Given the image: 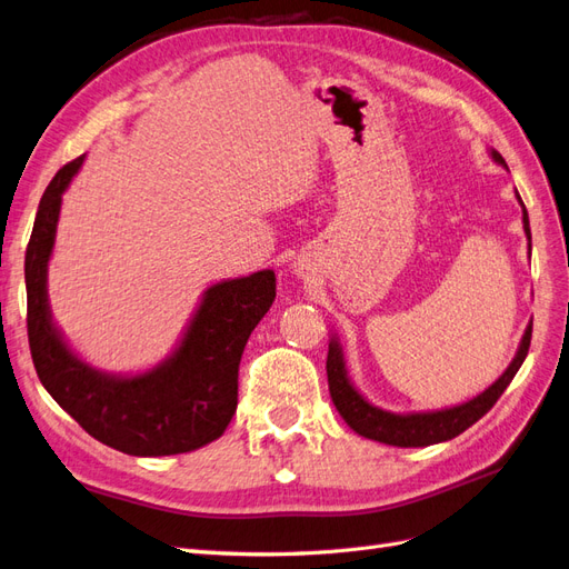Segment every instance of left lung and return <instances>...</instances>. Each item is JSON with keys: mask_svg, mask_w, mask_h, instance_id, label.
<instances>
[{"mask_svg": "<svg viewBox=\"0 0 569 569\" xmlns=\"http://www.w3.org/2000/svg\"><path fill=\"white\" fill-rule=\"evenodd\" d=\"M490 158H493L498 164L508 167L500 152L493 148H490ZM517 201L521 206V222H525V234L529 239V249H531L529 214H527L525 203H521L519 193H517ZM529 345H531V322L525 330V337H521L512 363L505 368V373L493 382V386H488L481 395L469 399V402L450 407V409H436V411L395 413V411L371 405L355 388V382L349 380V373H347L342 345L337 337H332L330 347H328V363H326L330 397H332V405L337 407V411H340V417L347 421L351 431H357L359 436L386 442V445H395V448H426V445L452 440L459 433H465L469 426L479 421L483 413L498 402V397L508 390L512 378L519 371V366L525 363V359L529 355Z\"/></svg>", "mask_w": 569, "mask_h": 569, "instance_id": "1", "label": "left lung"}]
</instances>
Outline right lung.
<instances>
[{"label": "right lung", "instance_id": "1", "mask_svg": "<svg viewBox=\"0 0 569 569\" xmlns=\"http://www.w3.org/2000/svg\"><path fill=\"white\" fill-rule=\"evenodd\" d=\"M83 156L44 189L26 249L28 342L38 378L86 433L133 457H164L218 440L237 411L239 361L274 301V272L222 280L203 291L177 349L136 376L98 371L79 359L52 320L48 263L67 191Z\"/></svg>", "mask_w": 569, "mask_h": 569}]
</instances>
